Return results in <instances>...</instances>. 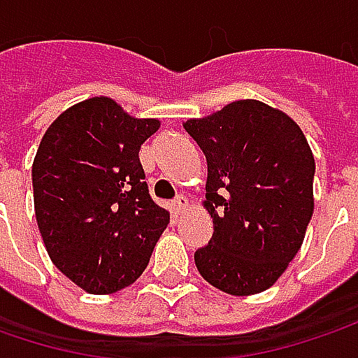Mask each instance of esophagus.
I'll list each match as a JSON object with an SVG mask.
<instances>
[{
    "label": "esophagus",
    "instance_id": "34e87169",
    "mask_svg": "<svg viewBox=\"0 0 358 358\" xmlns=\"http://www.w3.org/2000/svg\"><path fill=\"white\" fill-rule=\"evenodd\" d=\"M174 210L176 213H182V210H186V206H188V200H186V196H182V194H178L176 199H174Z\"/></svg>",
    "mask_w": 358,
    "mask_h": 358
}]
</instances>
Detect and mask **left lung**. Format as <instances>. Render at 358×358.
Returning a JSON list of instances; mask_svg holds the SVG:
<instances>
[{
	"mask_svg": "<svg viewBox=\"0 0 358 358\" xmlns=\"http://www.w3.org/2000/svg\"><path fill=\"white\" fill-rule=\"evenodd\" d=\"M184 129L208 164L204 206L215 233L194 253L200 275L231 296L259 294L296 257L312 219L310 145L296 121L253 99Z\"/></svg>",
	"mask_w": 358,
	"mask_h": 358,
	"instance_id": "left-lung-1",
	"label": "left lung"
}]
</instances>
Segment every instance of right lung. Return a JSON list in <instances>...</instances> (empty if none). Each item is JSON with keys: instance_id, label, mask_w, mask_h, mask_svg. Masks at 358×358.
<instances>
[{"instance_id": "add662e5", "label": "right lung", "mask_w": 358, "mask_h": 358, "mask_svg": "<svg viewBox=\"0 0 358 358\" xmlns=\"http://www.w3.org/2000/svg\"><path fill=\"white\" fill-rule=\"evenodd\" d=\"M158 127L93 96L66 109L40 141L32 166L38 229L54 265L89 294L134 284L170 222L139 162Z\"/></svg>"}]
</instances>
